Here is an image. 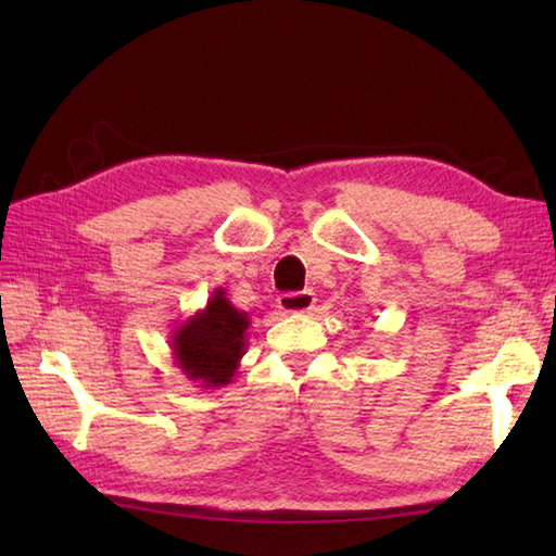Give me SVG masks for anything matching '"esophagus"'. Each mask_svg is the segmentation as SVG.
I'll list each match as a JSON object with an SVG mask.
<instances>
[{
  "instance_id": "34e87169",
  "label": "esophagus",
  "mask_w": 556,
  "mask_h": 556,
  "mask_svg": "<svg viewBox=\"0 0 556 556\" xmlns=\"http://www.w3.org/2000/svg\"><path fill=\"white\" fill-rule=\"evenodd\" d=\"M315 305V293L313 291H293V293H281L277 299V308L281 313L296 315V313H308Z\"/></svg>"
}]
</instances>
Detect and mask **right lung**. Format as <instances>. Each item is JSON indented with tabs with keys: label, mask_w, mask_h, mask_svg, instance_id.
I'll return each mask as SVG.
<instances>
[{
	"label": "right lung",
	"mask_w": 556,
	"mask_h": 556,
	"mask_svg": "<svg viewBox=\"0 0 556 556\" xmlns=\"http://www.w3.org/2000/svg\"><path fill=\"white\" fill-rule=\"evenodd\" d=\"M251 317L215 289L203 311L172 329V356L188 380L200 389H219L233 380L248 346Z\"/></svg>",
	"instance_id": "right-lung-1"
}]
</instances>
